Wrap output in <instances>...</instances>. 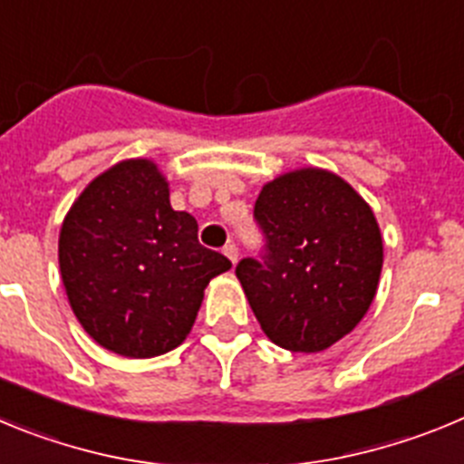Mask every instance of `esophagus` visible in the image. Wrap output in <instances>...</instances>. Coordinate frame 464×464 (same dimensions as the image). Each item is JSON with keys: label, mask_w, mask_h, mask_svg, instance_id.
Here are the masks:
<instances>
[{"label": "esophagus", "mask_w": 464, "mask_h": 464, "mask_svg": "<svg viewBox=\"0 0 464 464\" xmlns=\"http://www.w3.org/2000/svg\"><path fill=\"white\" fill-rule=\"evenodd\" d=\"M223 253L229 257V262H232V265H237V260H239V248H237L235 244H227V246H225Z\"/></svg>", "instance_id": "34e87169"}]
</instances>
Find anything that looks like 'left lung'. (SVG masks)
<instances>
[{"label": "left lung", "instance_id": "obj_1", "mask_svg": "<svg viewBox=\"0 0 464 464\" xmlns=\"http://www.w3.org/2000/svg\"><path fill=\"white\" fill-rule=\"evenodd\" d=\"M260 260L237 265L248 304L276 346L318 353L346 337L370 309L383 265L374 213L343 179L299 169L256 199Z\"/></svg>", "mask_w": 464, "mask_h": 464}]
</instances>
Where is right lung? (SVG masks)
I'll return each instance as SVG.
<instances>
[{"mask_svg": "<svg viewBox=\"0 0 464 464\" xmlns=\"http://www.w3.org/2000/svg\"><path fill=\"white\" fill-rule=\"evenodd\" d=\"M232 262L197 239V220L174 211L150 160L97 176L60 229V272L73 314L100 346L155 358L188 337L204 288Z\"/></svg>", "mask_w": 464, "mask_h": 464, "instance_id": "obj_1", "label": "right lung"}]
</instances>
